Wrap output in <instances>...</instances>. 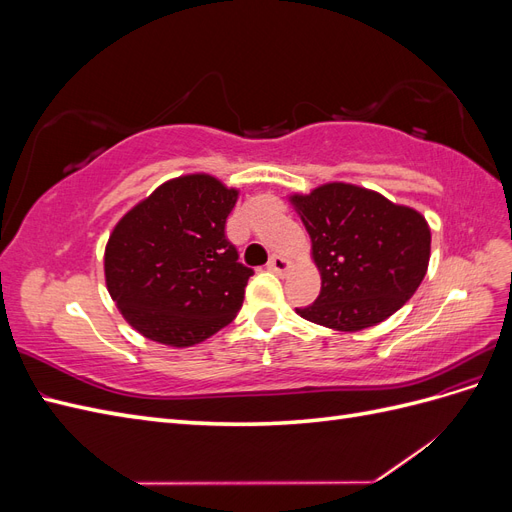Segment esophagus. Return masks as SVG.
<instances>
[{"mask_svg":"<svg viewBox=\"0 0 512 512\" xmlns=\"http://www.w3.org/2000/svg\"><path fill=\"white\" fill-rule=\"evenodd\" d=\"M269 271H273V273H288L290 269H292V260H288L286 256H273L271 260H269V267H267Z\"/></svg>","mask_w":512,"mask_h":512,"instance_id":"1","label":"esophagus"}]
</instances>
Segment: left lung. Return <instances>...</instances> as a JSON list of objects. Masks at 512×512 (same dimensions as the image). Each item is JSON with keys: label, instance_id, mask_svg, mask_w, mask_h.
<instances>
[{"label": "left lung", "instance_id": "8db88e82", "mask_svg": "<svg viewBox=\"0 0 512 512\" xmlns=\"http://www.w3.org/2000/svg\"><path fill=\"white\" fill-rule=\"evenodd\" d=\"M320 273L316 303L297 309L335 331H361L393 316L421 286L431 230L423 213L361 185L331 181L290 194Z\"/></svg>", "mask_w": 512, "mask_h": 512}]
</instances>
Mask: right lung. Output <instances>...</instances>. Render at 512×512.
<instances>
[{"instance_id":"add662e5","label":"right lung","mask_w":512,"mask_h":512,"mask_svg":"<svg viewBox=\"0 0 512 512\" xmlns=\"http://www.w3.org/2000/svg\"><path fill=\"white\" fill-rule=\"evenodd\" d=\"M237 188L207 173L164 181L115 224L104 280L134 331L190 348L235 320L252 269L224 235Z\"/></svg>"}]
</instances>
